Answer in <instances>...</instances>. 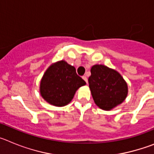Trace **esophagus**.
Segmentation results:
<instances>
[{"label": "esophagus", "mask_w": 154, "mask_h": 154, "mask_svg": "<svg viewBox=\"0 0 154 154\" xmlns=\"http://www.w3.org/2000/svg\"><path fill=\"white\" fill-rule=\"evenodd\" d=\"M82 79H83L84 80H85V82H86V83H88V79H87V77L85 75H83L82 76Z\"/></svg>", "instance_id": "obj_1"}]
</instances>
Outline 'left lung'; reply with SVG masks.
<instances>
[{"mask_svg":"<svg viewBox=\"0 0 154 154\" xmlns=\"http://www.w3.org/2000/svg\"><path fill=\"white\" fill-rule=\"evenodd\" d=\"M88 80L94 102L104 110L112 109L127 96V84L123 77L105 65H93Z\"/></svg>","mask_w":154,"mask_h":154,"instance_id":"left-lung-1","label":"left lung"}]
</instances>
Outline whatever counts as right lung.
Listing matches in <instances>:
<instances>
[{
	"mask_svg": "<svg viewBox=\"0 0 154 154\" xmlns=\"http://www.w3.org/2000/svg\"><path fill=\"white\" fill-rule=\"evenodd\" d=\"M85 82L76 73L75 69L65 61L50 66L40 84L41 95L45 100L56 106H64L72 101L76 90Z\"/></svg>",
	"mask_w": 154,
	"mask_h": 154,
	"instance_id": "1",
	"label": "right lung"
}]
</instances>
